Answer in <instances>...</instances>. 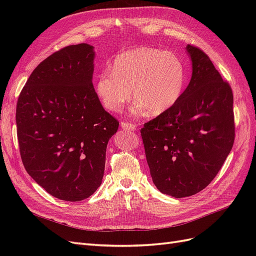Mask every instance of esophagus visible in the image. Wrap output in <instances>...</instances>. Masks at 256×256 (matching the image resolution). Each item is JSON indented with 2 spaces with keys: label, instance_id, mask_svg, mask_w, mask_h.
<instances>
[{
  "label": "esophagus",
  "instance_id": "34e87169",
  "mask_svg": "<svg viewBox=\"0 0 256 256\" xmlns=\"http://www.w3.org/2000/svg\"><path fill=\"white\" fill-rule=\"evenodd\" d=\"M120 127L122 130H125V131H134L136 129V126L131 122H122Z\"/></svg>",
  "mask_w": 256,
  "mask_h": 256
}]
</instances>
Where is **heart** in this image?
<instances>
[{"instance_id":"obj_1","label":"heart","mask_w":256,"mask_h":256,"mask_svg":"<svg viewBox=\"0 0 256 256\" xmlns=\"http://www.w3.org/2000/svg\"><path fill=\"white\" fill-rule=\"evenodd\" d=\"M112 70L97 76L96 92L110 111H118L132 92L134 113L160 115L180 99L186 84V68L176 54L157 48H136L118 54Z\"/></svg>"}]
</instances>
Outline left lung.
<instances>
[{
  "label": "left lung",
  "mask_w": 256,
  "mask_h": 256,
  "mask_svg": "<svg viewBox=\"0 0 256 256\" xmlns=\"http://www.w3.org/2000/svg\"><path fill=\"white\" fill-rule=\"evenodd\" d=\"M192 76L178 102L141 129L152 182L176 198L202 191L235 138L233 92L206 54L188 44Z\"/></svg>",
  "instance_id": "obj_1"
}]
</instances>
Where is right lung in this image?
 I'll return each instance as SVG.
<instances>
[{"label":"right lung","instance_id":"obj_1","mask_svg":"<svg viewBox=\"0 0 256 256\" xmlns=\"http://www.w3.org/2000/svg\"><path fill=\"white\" fill-rule=\"evenodd\" d=\"M94 47L68 46L28 79L16 122L26 172L52 196L79 202L102 182L106 145L118 129L92 86Z\"/></svg>","mask_w":256,"mask_h":256}]
</instances>
